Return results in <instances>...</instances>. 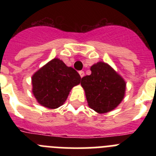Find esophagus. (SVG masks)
<instances>
[{
	"label": "esophagus",
	"instance_id": "obj_1",
	"mask_svg": "<svg viewBox=\"0 0 156 156\" xmlns=\"http://www.w3.org/2000/svg\"><path fill=\"white\" fill-rule=\"evenodd\" d=\"M79 74H80V76L81 78L84 76V72H83V71H80Z\"/></svg>",
	"mask_w": 156,
	"mask_h": 156
}]
</instances>
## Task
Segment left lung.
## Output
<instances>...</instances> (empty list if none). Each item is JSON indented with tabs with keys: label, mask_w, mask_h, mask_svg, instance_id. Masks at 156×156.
I'll list each match as a JSON object with an SVG mask.
<instances>
[{
	"label": "left lung",
	"mask_w": 156,
	"mask_h": 156,
	"mask_svg": "<svg viewBox=\"0 0 156 156\" xmlns=\"http://www.w3.org/2000/svg\"><path fill=\"white\" fill-rule=\"evenodd\" d=\"M90 71V76L81 80L88 105L99 114L112 111L124 98L126 81L104 62L94 64Z\"/></svg>",
	"instance_id": "1"
}]
</instances>
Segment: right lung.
I'll use <instances>...</instances> for the list:
<instances>
[{"label":"right lung","mask_w":156,"mask_h":156,"mask_svg":"<svg viewBox=\"0 0 156 156\" xmlns=\"http://www.w3.org/2000/svg\"><path fill=\"white\" fill-rule=\"evenodd\" d=\"M80 80L73 68L55 58L32 76V92L40 105L55 109L64 104L70 90Z\"/></svg>","instance_id":"add662e5"}]
</instances>
